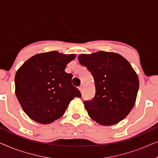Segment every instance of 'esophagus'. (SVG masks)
Wrapping results in <instances>:
<instances>
[{
	"label": "esophagus",
	"instance_id": "1",
	"mask_svg": "<svg viewBox=\"0 0 158 158\" xmlns=\"http://www.w3.org/2000/svg\"><path fill=\"white\" fill-rule=\"evenodd\" d=\"M78 88H79V90H81V92L83 91V86H81H81H80V87H79Z\"/></svg>",
	"mask_w": 158,
	"mask_h": 158
}]
</instances>
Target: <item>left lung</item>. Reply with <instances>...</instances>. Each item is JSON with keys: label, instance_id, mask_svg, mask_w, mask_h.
Here are the masks:
<instances>
[{"label": "left lung", "instance_id": "obj_1", "mask_svg": "<svg viewBox=\"0 0 158 158\" xmlns=\"http://www.w3.org/2000/svg\"><path fill=\"white\" fill-rule=\"evenodd\" d=\"M78 60L94 77L96 94L84 101L88 115L103 126L118 123L135 105L139 89V78L130 63L115 52L99 51L81 54Z\"/></svg>", "mask_w": 158, "mask_h": 158}]
</instances>
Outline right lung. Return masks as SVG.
<instances>
[{"label":"right lung","mask_w":158,"mask_h":158,"mask_svg":"<svg viewBox=\"0 0 158 158\" xmlns=\"http://www.w3.org/2000/svg\"><path fill=\"white\" fill-rule=\"evenodd\" d=\"M75 57V54L64 55L57 51L37 54L17 70L15 92L23 110L31 119L50 124L63 115L75 97H81L71 82L73 75L64 71Z\"/></svg>","instance_id":"add662e5"}]
</instances>
